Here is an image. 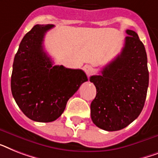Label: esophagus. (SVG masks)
Wrapping results in <instances>:
<instances>
[{"mask_svg": "<svg viewBox=\"0 0 158 158\" xmlns=\"http://www.w3.org/2000/svg\"><path fill=\"white\" fill-rule=\"evenodd\" d=\"M83 70L85 71V73L88 75H91L93 71V69H92V66H90V65H85L83 66Z\"/></svg>", "mask_w": 158, "mask_h": 158, "instance_id": "esophagus-1", "label": "esophagus"}]
</instances>
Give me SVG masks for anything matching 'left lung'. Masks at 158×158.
<instances>
[{"label": "left lung", "mask_w": 158, "mask_h": 158, "mask_svg": "<svg viewBox=\"0 0 158 158\" xmlns=\"http://www.w3.org/2000/svg\"><path fill=\"white\" fill-rule=\"evenodd\" d=\"M118 54L90 82L97 88L91 103V118L95 125L108 131L123 129L138 118L144 106L148 87L145 48L131 30Z\"/></svg>", "instance_id": "1"}]
</instances>
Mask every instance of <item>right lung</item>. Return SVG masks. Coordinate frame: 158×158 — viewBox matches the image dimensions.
Segmentation results:
<instances>
[{
    "label": "right lung",
    "mask_w": 158,
    "mask_h": 158,
    "mask_svg": "<svg viewBox=\"0 0 158 158\" xmlns=\"http://www.w3.org/2000/svg\"><path fill=\"white\" fill-rule=\"evenodd\" d=\"M53 27L34 26L22 40L13 63V97L26 116L40 123L58 118L68 100L88 81L82 70L53 66L44 50V35Z\"/></svg>",
    "instance_id": "obj_1"
}]
</instances>
